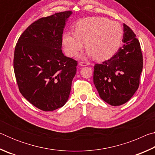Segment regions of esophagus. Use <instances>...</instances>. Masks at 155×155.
Returning a JSON list of instances; mask_svg holds the SVG:
<instances>
[{
	"label": "esophagus",
	"instance_id": "1",
	"mask_svg": "<svg viewBox=\"0 0 155 155\" xmlns=\"http://www.w3.org/2000/svg\"><path fill=\"white\" fill-rule=\"evenodd\" d=\"M89 63L88 62H85V61H81L79 62V64H78V65H81V66H86V65H88Z\"/></svg>",
	"mask_w": 155,
	"mask_h": 155
}]
</instances>
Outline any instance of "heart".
<instances>
[{"mask_svg":"<svg viewBox=\"0 0 155 155\" xmlns=\"http://www.w3.org/2000/svg\"><path fill=\"white\" fill-rule=\"evenodd\" d=\"M75 33L64 34L62 44L68 56L74 57L86 43L88 54L98 61L114 55L121 44L123 30L118 22L101 17H88L74 26Z\"/></svg>","mask_w":155,"mask_h":155,"instance_id":"1","label":"heart"}]
</instances>
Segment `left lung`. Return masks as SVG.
<instances>
[{
  "label": "left lung",
  "instance_id": "left-lung-1",
  "mask_svg": "<svg viewBox=\"0 0 155 155\" xmlns=\"http://www.w3.org/2000/svg\"><path fill=\"white\" fill-rule=\"evenodd\" d=\"M124 44L111 59L94 65V83L107 103L119 106L131 98L140 85L143 56L140 41L124 24Z\"/></svg>",
  "mask_w": 155,
  "mask_h": 155
}]
</instances>
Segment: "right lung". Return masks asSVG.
I'll list each match as a JSON object with an SVG mask.
<instances>
[{
  "label": "right lung",
  "mask_w": 155,
  "mask_h": 155,
  "mask_svg": "<svg viewBox=\"0 0 155 155\" xmlns=\"http://www.w3.org/2000/svg\"><path fill=\"white\" fill-rule=\"evenodd\" d=\"M71 11L41 18L18 39L14 69L20 92L44 111L64 105L69 98L77 61L62 52V36Z\"/></svg>",
  "instance_id": "right-lung-1"
}]
</instances>
